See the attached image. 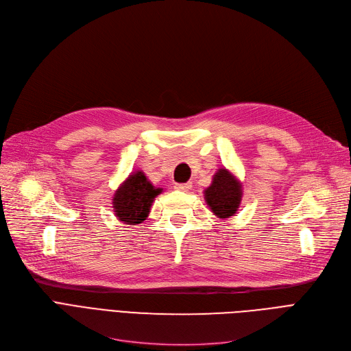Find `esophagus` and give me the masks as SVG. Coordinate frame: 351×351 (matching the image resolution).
Returning a JSON list of instances; mask_svg holds the SVG:
<instances>
[{"label": "esophagus", "instance_id": "1", "mask_svg": "<svg viewBox=\"0 0 351 351\" xmlns=\"http://www.w3.org/2000/svg\"><path fill=\"white\" fill-rule=\"evenodd\" d=\"M191 188H192V183L191 182H188V183H176V185H175V189L182 191V192H188Z\"/></svg>", "mask_w": 351, "mask_h": 351}]
</instances>
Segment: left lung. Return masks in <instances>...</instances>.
<instances>
[{"label":"left lung","instance_id":"left-lung-1","mask_svg":"<svg viewBox=\"0 0 351 351\" xmlns=\"http://www.w3.org/2000/svg\"><path fill=\"white\" fill-rule=\"evenodd\" d=\"M242 183L226 168L213 175L212 185L205 189V200L210 210L220 219L233 216L242 200Z\"/></svg>","mask_w":351,"mask_h":351}]
</instances>
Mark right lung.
I'll return each instance as SVG.
<instances>
[{
    "label": "right lung",
    "instance_id": "1",
    "mask_svg": "<svg viewBox=\"0 0 351 351\" xmlns=\"http://www.w3.org/2000/svg\"><path fill=\"white\" fill-rule=\"evenodd\" d=\"M159 193H162V189L155 188L142 171L131 173L115 191L112 199L117 219L125 225L142 223Z\"/></svg>",
    "mask_w": 351,
    "mask_h": 351
}]
</instances>
